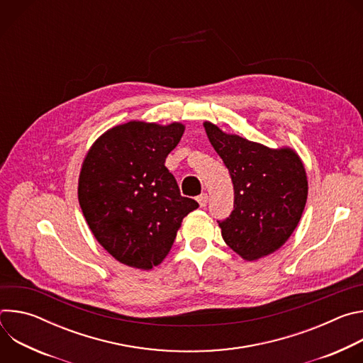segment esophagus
Masks as SVG:
<instances>
[{
	"label": "esophagus",
	"mask_w": 363,
	"mask_h": 363,
	"mask_svg": "<svg viewBox=\"0 0 363 363\" xmlns=\"http://www.w3.org/2000/svg\"><path fill=\"white\" fill-rule=\"evenodd\" d=\"M196 201H198L201 208H203V206H206V202H208V195H206V194H201V195L196 196Z\"/></svg>",
	"instance_id": "1"
}]
</instances>
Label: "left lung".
Instances as JSON below:
<instances>
[{"label": "left lung", "instance_id": "8db88e82", "mask_svg": "<svg viewBox=\"0 0 363 363\" xmlns=\"http://www.w3.org/2000/svg\"><path fill=\"white\" fill-rule=\"evenodd\" d=\"M205 132L234 185V208L218 220L227 245L247 260L279 250L291 235L307 199L303 164L291 149H270L205 122Z\"/></svg>", "mask_w": 363, "mask_h": 363}]
</instances>
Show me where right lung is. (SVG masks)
Here are the masks:
<instances>
[{
	"instance_id": "obj_1",
	"label": "right lung",
	"mask_w": 363,
	"mask_h": 363,
	"mask_svg": "<svg viewBox=\"0 0 363 363\" xmlns=\"http://www.w3.org/2000/svg\"><path fill=\"white\" fill-rule=\"evenodd\" d=\"M184 125L129 122L101 135L79 178V202L96 240L118 262L149 270L169 252L182 218L198 208L165 167Z\"/></svg>"
}]
</instances>
